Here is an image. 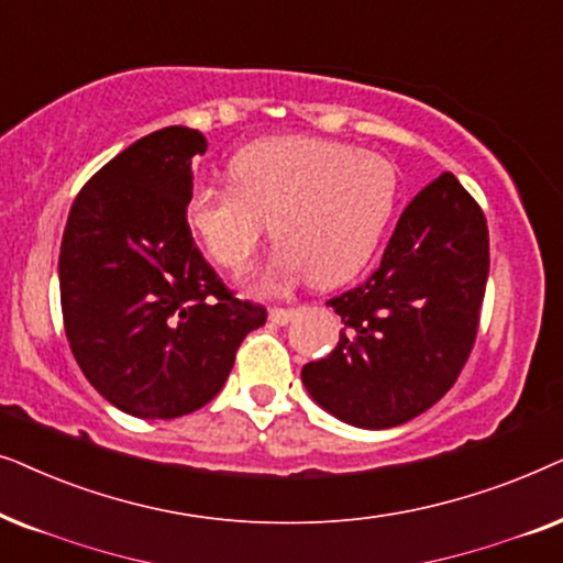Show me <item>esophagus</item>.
<instances>
[{"mask_svg": "<svg viewBox=\"0 0 563 563\" xmlns=\"http://www.w3.org/2000/svg\"><path fill=\"white\" fill-rule=\"evenodd\" d=\"M296 309H269V321H273V324H288V321H294V317H296Z\"/></svg>", "mask_w": 563, "mask_h": 563, "instance_id": "obj_1", "label": "esophagus"}]
</instances>
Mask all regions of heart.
Here are the masks:
<instances>
[{"mask_svg": "<svg viewBox=\"0 0 563 563\" xmlns=\"http://www.w3.org/2000/svg\"><path fill=\"white\" fill-rule=\"evenodd\" d=\"M229 187H195L187 223L227 269H244L273 229L277 250L257 273L277 286L309 273L332 288L378 250L399 198L386 156L321 136H280L244 146L229 162Z\"/></svg>", "mask_w": 563, "mask_h": 563, "instance_id": "b5f03b06", "label": "heart"}]
</instances>
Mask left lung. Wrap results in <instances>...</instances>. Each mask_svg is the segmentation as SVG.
I'll return each instance as SVG.
<instances>
[{
  "mask_svg": "<svg viewBox=\"0 0 563 563\" xmlns=\"http://www.w3.org/2000/svg\"><path fill=\"white\" fill-rule=\"evenodd\" d=\"M489 229L451 172L404 208L368 280L327 306L342 317L340 342L301 371L311 399L342 422L386 430L451 391L478 332Z\"/></svg>",
  "mask_w": 563,
  "mask_h": 563,
  "instance_id": "obj_1",
  "label": "left lung"
}]
</instances>
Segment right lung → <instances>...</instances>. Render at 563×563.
<instances>
[{"label": "right lung", "instance_id": "1", "mask_svg": "<svg viewBox=\"0 0 563 563\" xmlns=\"http://www.w3.org/2000/svg\"><path fill=\"white\" fill-rule=\"evenodd\" d=\"M206 148L185 125L139 139L81 187L64 229L58 283L74 357L112 407L141 419L206 407L267 319L195 246L187 198L192 156Z\"/></svg>", "mask_w": 563, "mask_h": 563}]
</instances>
